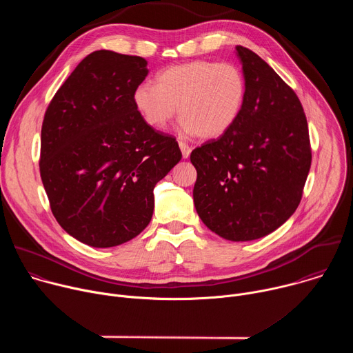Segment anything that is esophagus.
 I'll return each instance as SVG.
<instances>
[{
    "label": "esophagus",
    "mask_w": 353,
    "mask_h": 353,
    "mask_svg": "<svg viewBox=\"0 0 353 353\" xmlns=\"http://www.w3.org/2000/svg\"><path fill=\"white\" fill-rule=\"evenodd\" d=\"M179 146H180V149H181V155H183V158L184 159H187L188 157H190V154H191V148L188 146V143H185L184 141H179Z\"/></svg>",
    "instance_id": "1"
}]
</instances>
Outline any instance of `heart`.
Masks as SVG:
<instances>
[{
  "label": "heart",
  "instance_id": "obj_1",
  "mask_svg": "<svg viewBox=\"0 0 353 353\" xmlns=\"http://www.w3.org/2000/svg\"><path fill=\"white\" fill-rule=\"evenodd\" d=\"M245 93V78L234 64L195 60L161 71L155 85H138L132 103L150 128L163 130L177 108L185 135L214 139L236 124Z\"/></svg>",
  "mask_w": 353,
  "mask_h": 353
}]
</instances>
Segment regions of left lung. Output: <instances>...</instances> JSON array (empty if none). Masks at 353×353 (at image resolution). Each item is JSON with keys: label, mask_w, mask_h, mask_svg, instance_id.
I'll return each mask as SVG.
<instances>
[{"label": "left lung", "mask_w": 353, "mask_h": 353, "mask_svg": "<svg viewBox=\"0 0 353 353\" xmlns=\"http://www.w3.org/2000/svg\"><path fill=\"white\" fill-rule=\"evenodd\" d=\"M247 93L236 124L191 152L194 205L230 241L264 237L296 211L312 165L307 120L296 93L256 53L237 46Z\"/></svg>", "instance_id": "1"}]
</instances>
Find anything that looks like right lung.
<instances>
[{
  "instance_id": "add662e5",
  "label": "right lung",
  "mask_w": 353,
  "mask_h": 353,
  "mask_svg": "<svg viewBox=\"0 0 353 353\" xmlns=\"http://www.w3.org/2000/svg\"><path fill=\"white\" fill-rule=\"evenodd\" d=\"M146 65L99 50L78 64L44 116L40 176L50 207L70 236L90 247L137 237L152 219L155 185L181 159L177 141L134 108Z\"/></svg>"
}]
</instances>
